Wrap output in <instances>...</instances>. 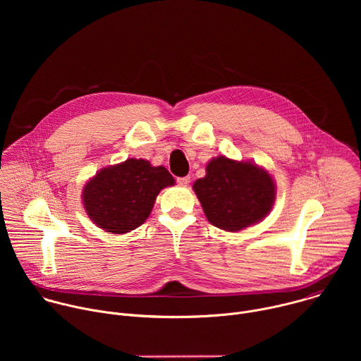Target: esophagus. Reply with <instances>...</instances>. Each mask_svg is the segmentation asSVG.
Returning a JSON list of instances; mask_svg holds the SVG:
<instances>
[{
	"instance_id": "1",
	"label": "esophagus",
	"mask_w": 361,
	"mask_h": 361,
	"mask_svg": "<svg viewBox=\"0 0 361 361\" xmlns=\"http://www.w3.org/2000/svg\"><path fill=\"white\" fill-rule=\"evenodd\" d=\"M177 183H178V185L185 187V185L190 183V177H188V176H185V177H178V178H177Z\"/></svg>"
}]
</instances>
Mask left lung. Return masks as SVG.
I'll return each instance as SVG.
<instances>
[{"label":"left lung","instance_id":"8db88e82","mask_svg":"<svg viewBox=\"0 0 361 361\" xmlns=\"http://www.w3.org/2000/svg\"><path fill=\"white\" fill-rule=\"evenodd\" d=\"M207 176L192 188L207 220L226 231H238L263 220L273 209L276 188L271 176L250 163L213 159Z\"/></svg>","mask_w":361,"mask_h":361}]
</instances>
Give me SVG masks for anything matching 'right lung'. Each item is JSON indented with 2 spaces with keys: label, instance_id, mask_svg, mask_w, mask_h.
<instances>
[{
  "label": "right lung",
  "instance_id": "obj_1",
  "mask_svg": "<svg viewBox=\"0 0 361 361\" xmlns=\"http://www.w3.org/2000/svg\"><path fill=\"white\" fill-rule=\"evenodd\" d=\"M174 178L164 167H152L145 160L127 161L101 170L82 192L90 219L102 230L128 233L149 216L154 200Z\"/></svg>",
  "mask_w": 361,
  "mask_h": 361
}]
</instances>
